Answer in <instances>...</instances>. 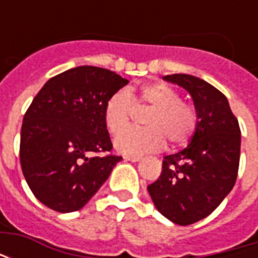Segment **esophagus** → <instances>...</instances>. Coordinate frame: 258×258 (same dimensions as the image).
Instances as JSON below:
<instances>
[{
	"instance_id": "esophagus-1",
	"label": "esophagus",
	"mask_w": 258,
	"mask_h": 258,
	"mask_svg": "<svg viewBox=\"0 0 258 258\" xmlns=\"http://www.w3.org/2000/svg\"><path fill=\"white\" fill-rule=\"evenodd\" d=\"M124 159H125V160H128V162H133V163H137L141 160L140 156H125Z\"/></svg>"
}]
</instances>
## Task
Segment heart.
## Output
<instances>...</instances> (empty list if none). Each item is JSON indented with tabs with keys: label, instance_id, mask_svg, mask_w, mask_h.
I'll return each mask as SVG.
<instances>
[{
	"label": "heart",
	"instance_id": "b5f03b06",
	"mask_svg": "<svg viewBox=\"0 0 258 258\" xmlns=\"http://www.w3.org/2000/svg\"><path fill=\"white\" fill-rule=\"evenodd\" d=\"M149 106L146 119L148 129L126 128L132 114V103ZM105 123L109 133L118 135L114 146L123 155H142L160 149L167 138L173 145H184L198 127V113L188 102L181 101L178 91L166 83H152L138 91L120 90L105 105Z\"/></svg>",
	"mask_w": 258,
	"mask_h": 258
}]
</instances>
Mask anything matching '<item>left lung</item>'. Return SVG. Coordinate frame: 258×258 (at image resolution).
Returning a JSON list of instances; mask_svg holds the SVG:
<instances>
[{
  "mask_svg": "<svg viewBox=\"0 0 258 258\" xmlns=\"http://www.w3.org/2000/svg\"><path fill=\"white\" fill-rule=\"evenodd\" d=\"M189 92L198 127L186 148L164 156L160 177L148 186L156 209L170 221L189 225L211 214L238 177L240 128L225 95L189 74L164 76Z\"/></svg>",
  "mask_w": 258,
  "mask_h": 258,
  "instance_id": "left-lung-1",
  "label": "left lung"
}]
</instances>
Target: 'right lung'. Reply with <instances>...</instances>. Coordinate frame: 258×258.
<instances>
[{
  "label": "right lung",
  "instance_id": "1",
  "mask_svg": "<svg viewBox=\"0 0 258 258\" xmlns=\"http://www.w3.org/2000/svg\"><path fill=\"white\" fill-rule=\"evenodd\" d=\"M128 80L95 66L49 79L27 109L20 131V164L37 199L59 213L83 209L109 178L120 156L112 151L105 105Z\"/></svg>",
  "mask_w": 258,
  "mask_h": 258
}]
</instances>
